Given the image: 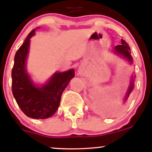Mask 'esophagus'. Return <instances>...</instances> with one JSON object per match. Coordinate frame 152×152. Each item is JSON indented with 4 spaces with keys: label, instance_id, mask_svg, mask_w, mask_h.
Returning <instances> with one entry per match:
<instances>
[{
    "label": "esophagus",
    "instance_id": "34e87169",
    "mask_svg": "<svg viewBox=\"0 0 152 152\" xmlns=\"http://www.w3.org/2000/svg\"><path fill=\"white\" fill-rule=\"evenodd\" d=\"M84 69H83L82 68H80V69L78 70L79 74H80V75H83V74H84Z\"/></svg>",
    "mask_w": 152,
    "mask_h": 152
}]
</instances>
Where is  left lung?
<instances>
[{
  "mask_svg": "<svg viewBox=\"0 0 152 152\" xmlns=\"http://www.w3.org/2000/svg\"><path fill=\"white\" fill-rule=\"evenodd\" d=\"M113 53L120 57H121L127 61V62L130 65L133 64V58L132 56L131 55V49L129 46L128 43L126 42L123 39H121V45H118L114 47ZM135 79H136V75H134V72H133L130 78V82L127 91L125 93V95L124 97V102L127 100L129 96L130 93L132 92L134 88V82Z\"/></svg>",
  "mask_w": 152,
  "mask_h": 152,
  "instance_id": "8db88e82",
  "label": "left lung"
}]
</instances>
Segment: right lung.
I'll list each match as a JSON object with an SVG mask.
<instances>
[{
    "label": "right lung",
    "mask_w": 152,
    "mask_h": 152,
    "mask_svg": "<svg viewBox=\"0 0 152 152\" xmlns=\"http://www.w3.org/2000/svg\"><path fill=\"white\" fill-rule=\"evenodd\" d=\"M35 28L28 35L16 52L12 71V93L21 111L33 119H46L54 115L59 107L64 89L75 77V70L56 72L43 84H37L27 71L26 61L30 39Z\"/></svg>",
    "instance_id": "add662e5"
}]
</instances>
